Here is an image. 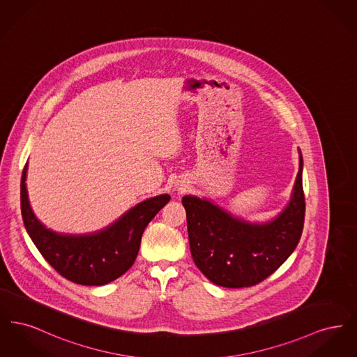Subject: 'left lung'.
Returning <instances> with one entry per match:
<instances>
[{
    "instance_id": "1",
    "label": "left lung",
    "mask_w": 357,
    "mask_h": 357,
    "mask_svg": "<svg viewBox=\"0 0 357 357\" xmlns=\"http://www.w3.org/2000/svg\"><path fill=\"white\" fill-rule=\"evenodd\" d=\"M298 155V174L290 199L271 221H246L207 198H182L192 259L213 284L223 288L253 287L294 252L305 217L300 149Z\"/></svg>"
}]
</instances>
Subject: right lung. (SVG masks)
<instances>
[{
    "mask_svg": "<svg viewBox=\"0 0 357 357\" xmlns=\"http://www.w3.org/2000/svg\"><path fill=\"white\" fill-rule=\"evenodd\" d=\"M26 171L28 163L21 176V214L25 229L52 268L80 285L100 287L127 272L135 262L146 226L171 198L169 194L149 198L98 231L64 234L48 229L34 215L25 183Z\"/></svg>",
    "mask_w": 357,
    "mask_h": 357,
    "instance_id": "obj_1",
    "label": "right lung"
}]
</instances>
